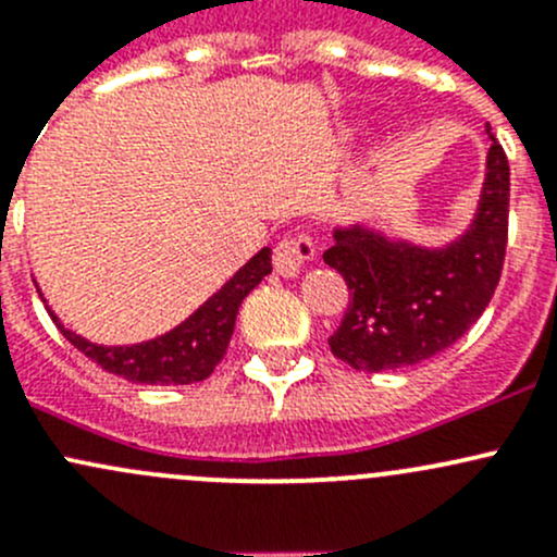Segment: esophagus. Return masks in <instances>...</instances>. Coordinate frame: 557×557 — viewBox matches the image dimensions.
Returning a JSON list of instances; mask_svg holds the SVG:
<instances>
[{"mask_svg": "<svg viewBox=\"0 0 557 557\" xmlns=\"http://www.w3.org/2000/svg\"><path fill=\"white\" fill-rule=\"evenodd\" d=\"M318 258V247L307 234H296V237H285L283 243L274 247V269L283 277H296L305 269L307 261Z\"/></svg>", "mask_w": 557, "mask_h": 557, "instance_id": "esophagus-1", "label": "esophagus"}]
</instances>
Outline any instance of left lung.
<instances>
[{"label": "left lung", "mask_w": 557, "mask_h": 557, "mask_svg": "<svg viewBox=\"0 0 557 557\" xmlns=\"http://www.w3.org/2000/svg\"><path fill=\"white\" fill-rule=\"evenodd\" d=\"M507 223L509 164L493 139L474 218L447 245L391 237L363 221L334 226L323 261L345 277L350 305L329 339L331 352L358 372H387L455 345L496 294Z\"/></svg>", "instance_id": "left-lung-1"}]
</instances>
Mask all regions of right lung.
Here are the masks:
<instances>
[{"instance_id": "right-lung-1", "label": "right lung", "mask_w": 557, "mask_h": 557, "mask_svg": "<svg viewBox=\"0 0 557 557\" xmlns=\"http://www.w3.org/2000/svg\"><path fill=\"white\" fill-rule=\"evenodd\" d=\"M269 272H272V250L263 247L245 267H239L234 277L226 280L199 310L190 312L183 323H177L166 334L145 342H134V345H97V342L66 329L50 307L48 312L53 323L59 325L61 334L83 356H88L94 363H99L107 372L117 374L126 383L190 385L210 377L212 369L226 356L228 339H232L234 323H237L239 305Z\"/></svg>"}]
</instances>
